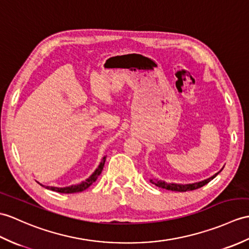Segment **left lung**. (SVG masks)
Masks as SVG:
<instances>
[{
	"mask_svg": "<svg viewBox=\"0 0 249 249\" xmlns=\"http://www.w3.org/2000/svg\"><path fill=\"white\" fill-rule=\"evenodd\" d=\"M219 173V172H218ZM218 173H216L215 175H213L212 177L206 179L204 181L200 182H196V183H191V184H176V183H166L165 181L162 180H151L152 183H154L155 186H157L159 188H163L165 190H170V191H175V192H187V191H193L196 189H199L201 187H204L205 184L208 182H210L213 178H214Z\"/></svg>",
	"mask_w": 249,
	"mask_h": 249,
	"instance_id": "8db88e82",
	"label": "left lung"
}]
</instances>
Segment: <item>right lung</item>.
<instances>
[{
    "mask_svg": "<svg viewBox=\"0 0 249 249\" xmlns=\"http://www.w3.org/2000/svg\"><path fill=\"white\" fill-rule=\"evenodd\" d=\"M105 160H106V157H104L103 160H102V162L100 163V165H98V167L95 170V172L93 173V174H92L88 179H86V180L83 181L82 183L76 184V186H70V187H66V188H54V187H45V188L49 189V190H52V191H55V192L65 193V194L82 192V191H85L87 188H89L91 184L96 180L97 177L100 176V174H101L102 171H103L104 164H105Z\"/></svg>",
    "mask_w": 249,
    "mask_h": 249,
    "instance_id": "obj_1",
    "label": "right lung"
}]
</instances>
